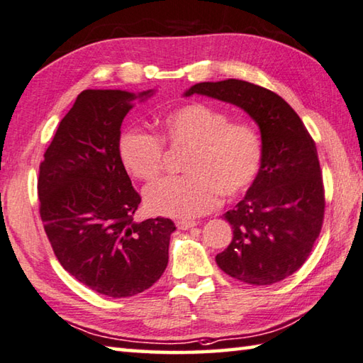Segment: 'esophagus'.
Instances as JSON below:
<instances>
[{
  "instance_id": "esophagus-1",
  "label": "esophagus",
  "mask_w": 363,
  "mask_h": 363,
  "mask_svg": "<svg viewBox=\"0 0 363 363\" xmlns=\"http://www.w3.org/2000/svg\"><path fill=\"white\" fill-rule=\"evenodd\" d=\"M177 226L180 228V230H189V228L196 226V221H189V220H180V221H177Z\"/></svg>"
}]
</instances>
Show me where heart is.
Instances as JSON below:
<instances>
[{"instance_id": "obj_1", "label": "heart", "mask_w": 363, "mask_h": 363, "mask_svg": "<svg viewBox=\"0 0 363 363\" xmlns=\"http://www.w3.org/2000/svg\"><path fill=\"white\" fill-rule=\"evenodd\" d=\"M164 140L175 148L188 146L183 169L188 174L161 178L145 189L151 213L194 218L218 206L221 191L238 196L249 189L263 165V138L249 119L204 104H189L162 119ZM124 167L140 180H152L164 170L162 138L145 130H127L119 138Z\"/></svg>"}]
</instances>
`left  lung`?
Instances as JSON below:
<instances>
[{
	"label": "left lung",
	"instance_id": "1",
	"mask_svg": "<svg viewBox=\"0 0 363 363\" xmlns=\"http://www.w3.org/2000/svg\"><path fill=\"white\" fill-rule=\"evenodd\" d=\"M230 101L257 121L263 165L245 198L225 213L233 240L217 255L228 276L250 285L284 281L301 268L319 238L325 188L315 142L287 101L240 79L199 82L186 92Z\"/></svg>",
	"mask_w": 363,
	"mask_h": 363
}]
</instances>
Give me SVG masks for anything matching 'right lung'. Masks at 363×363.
I'll return each instance as SVG.
<instances>
[{
  "label": "right lung",
  "instance_id": "1",
  "mask_svg": "<svg viewBox=\"0 0 363 363\" xmlns=\"http://www.w3.org/2000/svg\"><path fill=\"white\" fill-rule=\"evenodd\" d=\"M133 99L124 91H82L38 175L40 215L59 263L76 281L113 298L142 294L162 276L175 231L169 218L133 221L142 198L118 148Z\"/></svg>",
  "mask_w": 363,
  "mask_h": 363
}]
</instances>
